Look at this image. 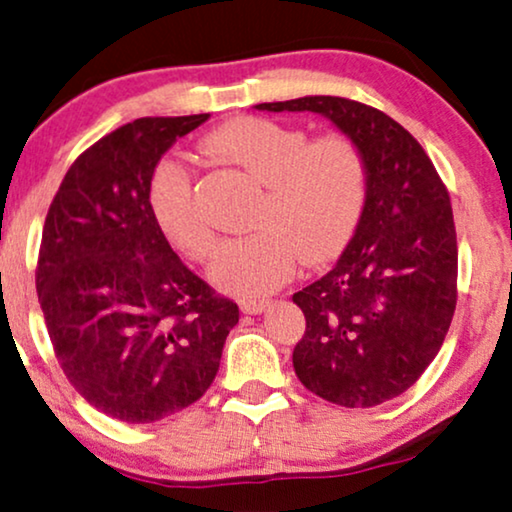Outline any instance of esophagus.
<instances>
[{
	"mask_svg": "<svg viewBox=\"0 0 512 512\" xmlns=\"http://www.w3.org/2000/svg\"><path fill=\"white\" fill-rule=\"evenodd\" d=\"M269 299H243L241 302V311L248 313V316H257V313L269 309Z\"/></svg>",
	"mask_w": 512,
	"mask_h": 512,
	"instance_id": "1",
	"label": "esophagus"
}]
</instances>
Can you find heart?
Returning <instances> with one entry per match:
<instances>
[{"mask_svg": "<svg viewBox=\"0 0 512 512\" xmlns=\"http://www.w3.org/2000/svg\"><path fill=\"white\" fill-rule=\"evenodd\" d=\"M206 152L243 168L262 199L250 236L217 248L208 278L234 297H262L288 281L297 262L332 257L356 229L367 199V161L349 135L309 142L302 128L241 117L208 135ZM149 208L163 236L194 260L213 248L215 234L194 196L192 173L166 161L149 187Z\"/></svg>", "mask_w": 512, "mask_h": 512, "instance_id": "1", "label": "heart"}]
</instances>
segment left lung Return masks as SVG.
Listing matches in <instances>:
<instances>
[{
	"instance_id": "left-lung-1",
	"label": "left lung",
	"mask_w": 512,
	"mask_h": 512,
	"mask_svg": "<svg viewBox=\"0 0 512 512\" xmlns=\"http://www.w3.org/2000/svg\"><path fill=\"white\" fill-rule=\"evenodd\" d=\"M255 109L320 114L365 156L367 199L349 245L292 295L306 318L292 365L330 403H386L433 363L454 316L459 255L447 189L419 142L363 102L304 95Z\"/></svg>"
}]
</instances>
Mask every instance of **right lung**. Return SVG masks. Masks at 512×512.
Returning a JSON list of instances; mask_svg holds the SVG:
<instances>
[{"label": "right lung", "instance_id": "right-lung-1", "mask_svg": "<svg viewBox=\"0 0 512 512\" xmlns=\"http://www.w3.org/2000/svg\"><path fill=\"white\" fill-rule=\"evenodd\" d=\"M208 119L145 117L105 135L67 170L44 222L37 295L53 349L81 398L126 424L196 403L238 323L149 208L161 156Z\"/></svg>", "mask_w": 512, "mask_h": 512}]
</instances>
